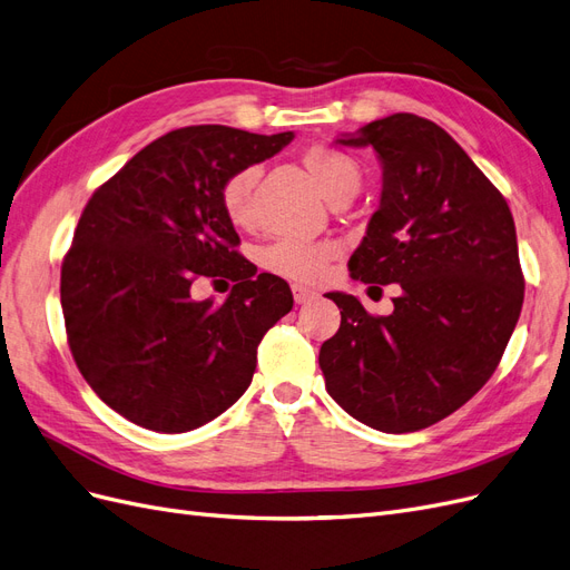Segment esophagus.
<instances>
[{"label": "esophagus", "mask_w": 570, "mask_h": 570, "mask_svg": "<svg viewBox=\"0 0 570 570\" xmlns=\"http://www.w3.org/2000/svg\"><path fill=\"white\" fill-rule=\"evenodd\" d=\"M292 297H295L297 304H306L318 297V292L308 289V287H302V285H292Z\"/></svg>", "instance_id": "1"}]
</instances>
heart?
Returning <instances> with one entry per match:
<instances>
[{
  "label": "heart",
  "mask_w": 570,
  "mask_h": 570,
  "mask_svg": "<svg viewBox=\"0 0 570 570\" xmlns=\"http://www.w3.org/2000/svg\"><path fill=\"white\" fill-rule=\"evenodd\" d=\"M302 164L314 178L316 187L331 202L337 199H352L364 174L361 166L347 151L314 145L304 149ZM258 180L256 166H243L233 170V174L223 180L220 187V204L226 212L228 220L237 228H247L252 223V193ZM340 254V245L333 239H278L271 247L264 249L262 264L266 271L283 275L287 281L295 283H318L327 266H331Z\"/></svg>",
  "instance_id": "obj_1"
}]
</instances>
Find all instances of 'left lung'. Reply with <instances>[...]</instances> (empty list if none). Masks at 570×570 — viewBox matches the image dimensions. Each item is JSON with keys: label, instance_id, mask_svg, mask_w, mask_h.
I'll return each mask as SVG.
<instances>
[{"label": "left lung", "instance_id": "obj_1", "mask_svg": "<svg viewBox=\"0 0 570 570\" xmlns=\"http://www.w3.org/2000/svg\"><path fill=\"white\" fill-rule=\"evenodd\" d=\"M373 147L381 206L350 258L354 281L400 285L390 316L344 292L340 331L323 342L325 390L383 433H416L490 381L523 306L509 204L454 137L416 114H392L337 140Z\"/></svg>", "mask_w": 570, "mask_h": 570}]
</instances>
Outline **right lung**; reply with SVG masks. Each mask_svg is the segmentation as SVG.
<instances>
[{"label": "right lung", "instance_id": "right-lung-1", "mask_svg": "<svg viewBox=\"0 0 570 570\" xmlns=\"http://www.w3.org/2000/svg\"><path fill=\"white\" fill-rule=\"evenodd\" d=\"M292 137L170 130L85 204L61 264L68 347L99 400L135 425L185 433L249 387L258 342L289 312L292 292L237 252L220 187ZM199 277L236 285L226 303H195L188 287Z\"/></svg>", "mask_w": 570, "mask_h": 570}]
</instances>
